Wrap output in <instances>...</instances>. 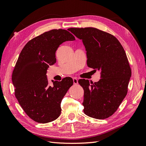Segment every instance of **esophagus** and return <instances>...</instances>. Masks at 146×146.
I'll return each instance as SVG.
<instances>
[{
  "label": "esophagus",
  "mask_w": 146,
  "mask_h": 146,
  "mask_svg": "<svg viewBox=\"0 0 146 146\" xmlns=\"http://www.w3.org/2000/svg\"><path fill=\"white\" fill-rule=\"evenodd\" d=\"M73 82H74V85H77V84H78V80L76 78H73Z\"/></svg>",
  "instance_id": "34e87169"
}]
</instances>
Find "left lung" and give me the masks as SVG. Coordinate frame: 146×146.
Wrapping results in <instances>:
<instances>
[{
	"instance_id": "1",
	"label": "left lung",
	"mask_w": 146,
	"mask_h": 146,
	"mask_svg": "<svg viewBox=\"0 0 146 146\" xmlns=\"http://www.w3.org/2000/svg\"><path fill=\"white\" fill-rule=\"evenodd\" d=\"M68 30L82 40L88 67L101 71L98 82L78 80L84 90L83 111L95 119L108 118L116 111L127 94L131 70L125 52L115 36L98 29Z\"/></svg>"
}]
</instances>
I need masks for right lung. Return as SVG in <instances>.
I'll list each match as a JSON object with an SVG mask.
<instances>
[{
  "label": "right lung",
  "mask_w": 146,
  "mask_h": 146,
  "mask_svg": "<svg viewBox=\"0 0 146 146\" xmlns=\"http://www.w3.org/2000/svg\"><path fill=\"white\" fill-rule=\"evenodd\" d=\"M68 31L54 29L29 41L23 48L12 74L15 96L25 113L35 122L48 123L58 118L61 102L72 86L70 77L48 83L49 66L56 63L55 52L63 42L74 41Z\"/></svg>",
  "instance_id": "add662e5"
}]
</instances>
